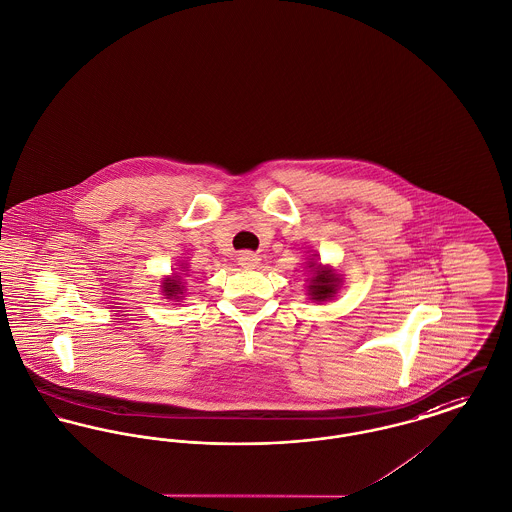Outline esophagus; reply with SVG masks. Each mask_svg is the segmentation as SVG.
Instances as JSON below:
<instances>
[{
    "instance_id": "1",
    "label": "esophagus",
    "mask_w": 512,
    "mask_h": 512,
    "mask_svg": "<svg viewBox=\"0 0 512 512\" xmlns=\"http://www.w3.org/2000/svg\"><path fill=\"white\" fill-rule=\"evenodd\" d=\"M259 261L261 259L255 253H251V251H243V253H240V257H238V263H240L243 269H255L259 265Z\"/></svg>"
}]
</instances>
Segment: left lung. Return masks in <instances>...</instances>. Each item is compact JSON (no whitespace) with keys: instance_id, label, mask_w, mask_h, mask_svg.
Returning <instances> with one entry per match:
<instances>
[{"instance_id":"obj_1","label":"left lung","mask_w":512,"mask_h":512,"mask_svg":"<svg viewBox=\"0 0 512 512\" xmlns=\"http://www.w3.org/2000/svg\"><path fill=\"white\" fill-rule=\"evenodd\" d=\"M309 269L313 271V276L309 280L307 292L311 296V300L315 301H329L336 296L342 278L334 272L331 267H323L321 263H313L309 261Z\"/></svg>"}]
</instances>
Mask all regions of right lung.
<instances>
[{
  "label": "right lung",
  "mask_w": 512,
  "mask_h": 512,
  "mask_svg": "<svg viewBox=\"0 0 512 512\" xmlns=\"http://www.w3.org/2000/svg\"><path fill=\"white\" fill-rule=\"evenodd\" d=\"M183 282H181L180 274H172L168 278L162 280V294L166 296V300L180 301L183 298Z\"/></svg>",
  "instance_id": "obj_1"
}]
</instances>
